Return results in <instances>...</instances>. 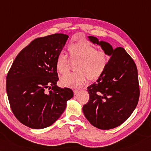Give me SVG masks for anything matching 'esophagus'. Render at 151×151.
<instances>
[{"instance_id":"esophagus-1","label":"esophagus","mask_w":151,"mask_h":151,"mask_svg":"<svg viewBox=\"0 0 151 151\" xmlns=\"http://www.w3.org/2000/svg\"><path fill=\"white\" fill-rule=\"evenodd\" d=\"M78 92H79V91L78 90V89H74V90H73V93H74V95H75V96L78 95Z\"/></svg>"}]
</instances>
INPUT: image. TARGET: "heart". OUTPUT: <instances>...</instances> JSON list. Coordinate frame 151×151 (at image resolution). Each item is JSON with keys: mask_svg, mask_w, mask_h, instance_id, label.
Listing matches in <instances>:
<instances>
[{"mask_svg": "<svg viewBox=\"0 0 151 151\" xmlns=\"http://www.w3.org/2000/svg\"><path fill=\"white\" fill-rule=\"evenodd\" d=\"M71 62H78L74 73L65 75L61 80L62 85L67 88H79L86 82L87 78L90 81L97 80L103 76L109 62V58L104 50L96 48L88 42H78L68 47ZM70 61L63 53L56 58L55 66L61 74H65L70 66Z\"/></svg>", "mask_w": 151, "mask_h": 151, "instance_id": "heart-1", "label": "heart"}]
</instances>
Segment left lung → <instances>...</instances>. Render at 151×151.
Segmentation results:
<instances>
[{
    "label": "left lung",
    "mask_w": 151,
    "mask_h": 151,
    "mask_svg": "<svg viewBox=\"0 0 151 151\" xmlns=\"http://www.w3.org/2000/svg\"><path fill=\"white\" fill-rule=\"evenodd\" d=\"M89 38L111 58L103 76L88 88L89 99L83 112L92 125L108 130L123 123L136 108L140 96L138 72L135 63L123 47L113 49L96 37Z\"/></svg>",
    "instance_id": "obj_1"
}]
</instances>
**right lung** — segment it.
<instances>
[{
  "label": "right lung",
  "mask_w": 151,
  "mask_h": 151,
  "mask_svg": "<svg viewBox=\"0 0 151 151\" xmlns=\"http://www.w3.org/2000/svg\"><path fill=\"white\" fill-rule=\"evenodd\" d=\"M54 34L34 39L15 58L6 76L10 108L23 125L46 128L58 120L72 98L73 91L56 86L55 62L68 38Z\"/></svg>",
  "instance_id": "add662e5"
}]
</instances>
